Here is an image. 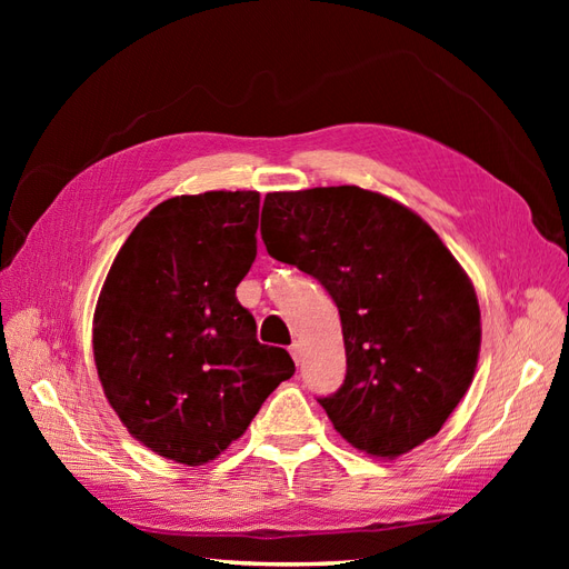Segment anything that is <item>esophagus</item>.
<instances>
[{
	"label": "esophagus",
	"instance_id": "1",
	"mask_svg": "<svg viewBox=\"0 0 569 569\" xmlns=\"http://www.w3.org/2000/svg\"><path fill=\"white\" fill-rule=\"evenodd\" d=\"M291 358H295V363H301V360H303V347H301V343L299 341H295V343H291Z\"/></svg>",
	"mask_w": 569,
	"mask_h": 569
}]
</instances>
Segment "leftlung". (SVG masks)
Instances as JSON below:
<instances>
[{
    "instance_id": "1",
    "label": "left lung",
    "mask_w": 569,
    "mask_h": 569,
    "mask_svg": "<svg viewBox=\"0 0 569 569\" xmlns=\"http://www.w3.org/2000/svg\"><path fill=\"white\" fill-rule=\"evenodd\" d=\"M261 237L339 308L347 377L318 399L353 449L396 458L432 439L470 389L475 287L408 206L356 184L266 194Z\"/></svg>"
}]
</instances>
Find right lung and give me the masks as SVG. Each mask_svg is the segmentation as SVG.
Listing matches in <instances>:
<instances>
[{"mask_svg": "<svg viewBox=\"0 0 569 569\" xmlns=\"http://www.w3.org/2000/svg\"><path fill=\"white\" fill-rule=\"evenodd\" d=\"M258 209V192L166 199L120 247L94 308L107 401L137 441L192 468L242 437L295 375L234 297L256 258Z\"/></svg>", "mask_w": 569, "mask_h": 569, "instance_id": "obj_1", "label": "right lung"}]
</instances>
